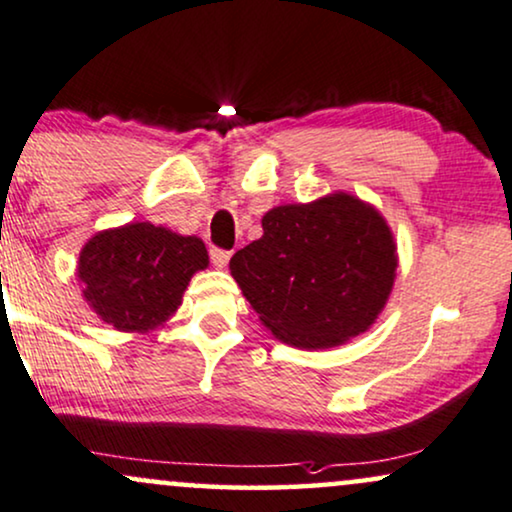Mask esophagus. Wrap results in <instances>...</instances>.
Instances as JSON below:
<instances>
[{
  "instance_id": "34e87169",
  "label": "esophagus",
  "mask_w": 512,
  "mask_h": 512,
  "mask_svg": "<svg viewBox=\"0 0 512 512\" xmlns=\"http://www.w3.org/2000/svg\"><path fill=\"white\" fill-rule=\"evenodd\" d=\"M209 260L217 269H224L226 264L231 260V252L229 250H221V248H209Z\"/></svg>"
}]
</instances>
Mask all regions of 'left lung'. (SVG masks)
<instances>
[{
  "label": "left lung",
  "mask_w": 512,
  "mask_h": 512,
  "mask_svg": "<svg viewBox=\"0 0 512 512\" xmlns=\"http://www.w3.org/2000/svg\"><path fill=\"white\" fill-rule=\"evenodd\" d=\"M264 236L231 257V276L276 338L331 348L377 319L396 279V245L374 207L336 193L264 214Z\"/></svg>",
  "instance_id": "8db88e82"
}]
</instances>
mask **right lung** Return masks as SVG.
<instances>
[{"label":"right lung","instance_id":"add662e5","mask_svg":"<svg viewBox=\"0 0 512 512\" xmlns=\"http://www.w3.org/2000/svg\"><path fill=\"white\" fill-rule=\"evenodd\" d=\"M207 262L200 238L140 221L90 238L80 252L78 279L104 322L119 331H147L176 312L190 276Z\"/></svg>","mask_w":512,"mask_h":512}]
</instances>
